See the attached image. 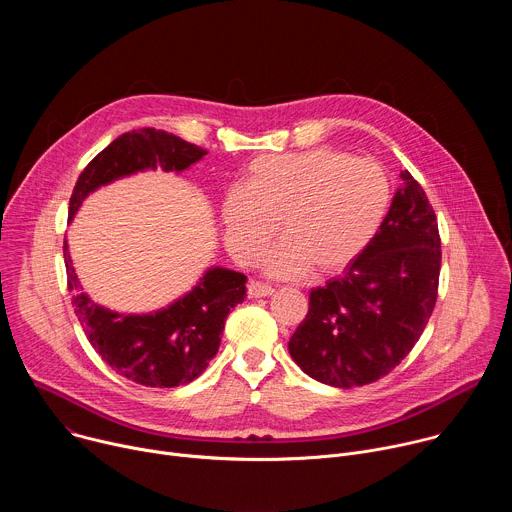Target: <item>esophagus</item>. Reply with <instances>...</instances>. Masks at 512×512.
Masks as SVG:
<instances>
[{
  "label": "esophagus",
  "mask_w": 512,
  "mask_h": 512,
  "mask_svg": "<svg viewBox=\"0 0 512 512\" xmlns=\"http://www.w3.org/2000/svg\"><path fill=\"white\" fill-rule=\"evenodd\" d=\"M273 291H275V289H273L271 285H267V283H259V281H251V283L247 285V294H249V298H253V300L273 296Z\"/></svg>",
  "instance_id": "34e87169"
}]
</instances>
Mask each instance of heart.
Wrapping results in <instances>:
<instances>
[{
    "label": "heart",
    "mask_w": 512,
    "mask_h": 512,
    "mask_svg": "<svg viewBox=\"0 0 512 512\" xmlns=\"http://www.w3.org/2000/svg\"><path fill=\"white\" fill-rule=\"evenodd\" d=\"M391 184L373 160L332 148L261 156L221 202L229 253L253 263L281 225L283 239L263 259L275 279H296L312 267L332 273L352 263L381 229Z\"/></svg>",
    "instance_id": "1"
}]
</instances>
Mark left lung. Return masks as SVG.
Returning a JSON list of instances; mask_svg holds the SVG:
<instances>
[{
    "mask_svg": "<svg viewBox=\"0 0 512 512\" xmlns=\"http://www.w3.org/2000/svg\"><path fill=\"white\" fill-rule=\"evenodd\" d=\"M442 241L415 178L401 172L385 221L340 277L310 291L287 348L312 379L340 389L389 375L419 340L437 300Z\"/></svg>",
    "mask_w": 512,
    "mask_h": 512,
    "instance_id": "1",
    "label": "left lung"
}]
</instances>
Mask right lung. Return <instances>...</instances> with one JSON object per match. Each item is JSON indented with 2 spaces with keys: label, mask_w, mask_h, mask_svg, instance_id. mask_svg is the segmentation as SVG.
Masks as SVG:
<instances>
[{
  "label": "right lung",
  "mask_w": 512,
  "mask_h": 512,
  "mask_svg": "<svg viewBox=\"0 0 512 512\" xmlns=\"http://www.w3.org/2000/svg\"><path fill=\"white\" fill-rule=\"evenodd\" d=\"M208 152L174 133L133 129L97 154L79 176L68 204V221L103 186L139 172H184ZM64 265L75 314L97 354L121 377L145 387H178L194 381L221 346L229 312L247 298V277L212 265L172 304L141 314L115 312L83 291L64 239Z\"/></svg>",
  "instance_id": "obj_1"
}]
</instances>
